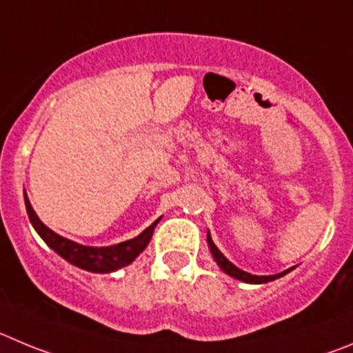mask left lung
I'll return each instance as SVG.
<instances>
[{
    "mask_svg": "<svg viewBox=\"0 0 353 353\" xmlns=\"http://www.w3.org/2000/svg\"><path fill=\"white\" fill-rule=\"evenodd\" d=\"M208 243H209V248H211L212 256H214V260L218 262V265L221 268V271L227 272L228 276H234V278L241 279V281H246V283H268V281H272V279L281 278V276H285L287 272L292 271V269H288V271L279 272V274H274V276H253V274H250V272L241 271V269L236 268L234 263L228 262V260L225 259L223 253H221L220 250L214 246V243L211 241V236H208Z\"/></svg>",
    "mask_w": 353,
    "mask_h": 353,
    "instance_id": "obj_1",
    "label": "left lung"
}]
</instances>
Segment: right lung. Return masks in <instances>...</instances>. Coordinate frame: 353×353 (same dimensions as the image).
<instances>
[{
    "label": "right lung",
    "mask_w": 353,
    "mask_h": 353,
    "mask_svg": "<svg viewBox=\"0 0 353 353\" xmlns=\"http://www.w3.org/2000/svg\"><path fill=\"white\" fill-rule=\"evenodd\" d=\"M24 200H26V211L28 216H30L31 225L38 232V236L46 241L47 246L52 248L54 252L58 253L59 256H63L66 262L74 263V265L85 269V271L101 272V274L103 272L117 271V269L125 268V265H128V263H132L133 260L137 259L144 252V248L149 244V241L153 237L154 227L160 221L157 220L151 227L145 228L141 236H137L135 239L125 241V243L103 248L82 246V244L74 243V241L65 239L59 234L50 230L49 227H46L37 216V212L33 211V208H31L28 196H24Z\"/></svg>",
    "instance_id": "obj_1"
}]
</instances>
